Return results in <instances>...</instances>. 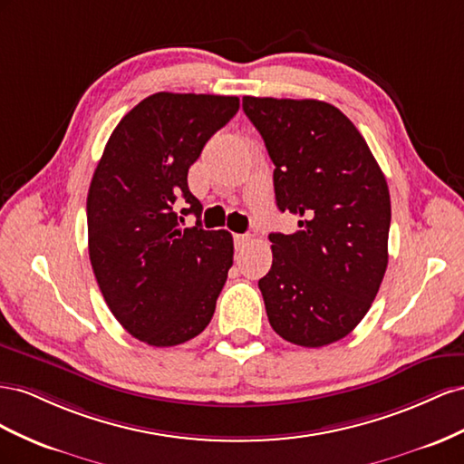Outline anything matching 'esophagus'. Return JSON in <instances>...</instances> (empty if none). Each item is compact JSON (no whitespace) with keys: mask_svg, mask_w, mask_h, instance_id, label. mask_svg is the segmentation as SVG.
I'll return each instance as SVG.
<instances>
[{"mask_svg":"<svg viewBox=\"0 0 464 464\" xmlns=\"http://www.w3.org/2000/svg\"><path fill=\"white\" fill-rule=\"evenodd\" d=\"M233 241H235V248L241 250L250 243V235L243 233V235H233Z\"/></svg>","mask_w":464,"mask_h":464,"instance_id":"34e87169","label":"esophagus"}]
</instances>
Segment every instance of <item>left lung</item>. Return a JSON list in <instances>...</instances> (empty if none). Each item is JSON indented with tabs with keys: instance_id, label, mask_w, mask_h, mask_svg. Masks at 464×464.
I'll return each instance as SVG.
<instances>
[{
	"instance_id": "obj_1",
	"label": "left lung",
	"mask_w": 464,
	"mask_h": 464,
	"mask_svg": "<svg viewBox=\"0 0 464 464\" xmlns=\"http://www.w3.org/2000/svg\"><path fill=\"white\" fill-rule=\"evenodd\" d=\"M266 143L280 211L299 231L270 233L272 268L258 282L272 328L305 348L360 324L389 262L391 196L363 136L314 99L243 97Z\"/></svg>"
}]
</instances>
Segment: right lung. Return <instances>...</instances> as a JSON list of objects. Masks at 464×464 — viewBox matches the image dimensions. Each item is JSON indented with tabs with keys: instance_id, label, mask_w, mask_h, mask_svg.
Segmentation results:
<instances>
[{
	"instance_id": "add662e5",
	"label": "right lung",
	"mask_w": 464,
	"mask_h": 464,
	"mask_svg": "<svg viewBox=\"0 0 464 464\" xmlns=\"http://www.w3.org/2000/svg\"><path fill=\"white\" fill-rule=\"evenodd\" d=\"M237 111V97L155 92L118 122L92 175L91 266L116 321L150 346L200 334L233 266L231 233L202 229L188 169ZM179 199L194 228L179 229Z\"/></svg>"
}]
</instances>
